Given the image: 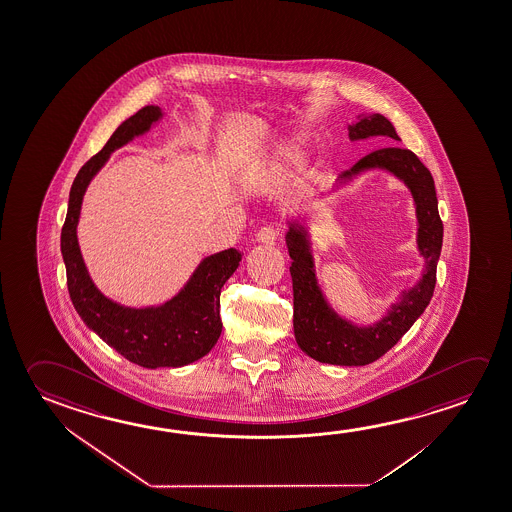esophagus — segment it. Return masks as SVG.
I'll return each instance as SVG.
<instances>
[{
	"instance_id": "1",
	"label": "esophagus",
	"mask_w": 512,
	"mask_h": 512,
	"mask_svg": "<svg viewBox=\"0 0 512 512\" xmlns=\"http://www.w3.org/2000/svg\"><path fill=\"white\" fill-rule=\"evenodd\" d=\"M278 236H280L278 228L262 227L260 228L259 232H257V236H255V239H257V243L273 244L275 243L276 239H278Z\"/></svg>"
}]
</instances>
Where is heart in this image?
Here are the masks:
<instances>
[{"instance_id":"b5f03b06","label":"heart","mask_w":512,"mask_h":512,"mask_svg":"<svg viewBox=\"0 0 512 512\" xmlns=\"http://www.w3.org/2000/svg\"><path fill=\"white\" fill-rule=\"evenodd\" d=\"M287 159H292V154H291V152H287Z\"/></svg>"}]
</instances>
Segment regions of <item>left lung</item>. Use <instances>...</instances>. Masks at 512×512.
<instances>
[{"instance_id":"8db88e82","label":"left lung","mask_w":512,"mask_h":512,"mask_svg":"<svg viewBox=\"0 0 512 512\" xmlns=\"http://www.w3.org/2000/svg\"><path fill=\"white\" fill-rule=\"evenodd\" d=\"M370 136H388L395 142L401 138L388 118L374 113L349 126V140H365ZM383 168L394 173L408 186L417 207L418 252L425 259L422 278L392 305L388 314L372 326H356L342 319L324 299L317 284L314 257L310 252L308 232L303 225L291 223L285 236L291 255L292 292H294V335L298 346L317 362L331 365H369L402 339L433 298L436 266L443 243V223L438 213V198L433 175L424 163L408 149L385 147L360 159L353 168L340 175L347 182L354 175Z\"/></svg>"}]
</instances>
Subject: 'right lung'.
<instances>
[{
	"mask_svg": "<svg viewBox=\"0 0 512 512\" xmlns=\"http://www.w3.org/2000/svg\"><path fill=\"white\" fill-rule=\"evenodd\" d=\"M163 117L158 106H145L111 134L103 149L81 166L72 182L69 209L62 227V255L72 305L83 323L129 362L145 369L182 367L213 349L221 335V287L236 271L241 252L230 248L205 257L177 296L159 307L129 308L106 298L95 287L79 252V211L95 173L113 150L149 131Z\"/></svg>",
	"mask_w": 512,
	"mask_h": 512,
	"instance_id": "add662e5",
	"label": "right lung"
}]
</instances>
